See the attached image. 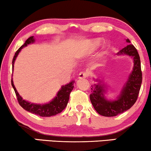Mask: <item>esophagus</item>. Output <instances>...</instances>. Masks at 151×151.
<instances>
[{"label": "esophagus", "instance_id": "obj_1", "mask_svg": "<svg viewBox=\"0 0 151 151\" xmlns=\"http://www.w3.org/2000/svg\"><path fill=\"white\" fill-rule=\"evenodd\" d=\"M88 76V72H81L79 74V79H84V78H86Z\"/></svg>", "mask_w": 151, "mask_h": 151}]
</instances>
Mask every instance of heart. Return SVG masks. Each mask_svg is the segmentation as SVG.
I'll return each mask as SVG.
<instances>
[{"instance_id": "1", "label": "heart", "mask_w": 151, "mask_h": 151, "mask_svg": "<svg viewBox=\"0 0 151 151\" xmlns=\"http://www.w3.org/2000/svg\"><path fill=\"white\" fill-rule=\"evenodd\" d=\"M100 42H101V41H100V40H95V41H93V42H92V46H98V45L100 43Z\"/></svg>"}]
</instances>
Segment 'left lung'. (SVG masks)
Listing matches in <instances>:
<instances>
[{
  "label": "left lung",
  "mask_w": 151,
  "mask_h": 151,
  "mask_svg": "<svg viewBox=\"0 0 151 151\" xmlns=\"http://www.w3.org/2000/svg\"><path fill=\"white\" fill-rule=\"evenodd\" d=\"M127 42L129 44L121 49L117 55H128L133 57L134 65L128 81L122 90L117 100L109 101L105 99L103 95V86L101 83L94 84L91 88V102L96 112L104 117H114L123 113L132 108L138 99L142 83L141 60L137 48L129 43V39H127Z\"/></svg>",
  "instance_id": "1"
}]
</instances>
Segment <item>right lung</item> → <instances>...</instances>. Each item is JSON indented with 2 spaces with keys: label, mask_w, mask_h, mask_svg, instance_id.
I'll list each match as a JSON object with an SVG mask.
<instances>
[{
  "label": "right lung",
  "mask_w": 151,
  "mask_h": 151,
  "mask_svg": "<svg viewBox=\"0 0 151 151\" xmlns=\"http://www.w3.org/2000/svg\"><path fill=\"white\" fill-rule=\"evenodd\" d=\"M34 41V36H31L25 41V43H24L22 46L16 51L13 59H12V69H13L14 60H15L18 53L20 52L21 49L23 47L29 44V43H33ZM74 81H71L68 84L62 86L60 90L58 91L57 96L52 100L51 102L43 105H38L29 103L28 101L23 100L22 98L19 95L17 90H16L15 87L13 84V81L11 80L12 86L13 87L14 92H15L17 101L22 108L26 110L27 111L35 114L36 115H39L41 117H50V116L56 115L57 114L60 113L66 108L69 101V99H70V94L74 88Z\"/></svg>",
  "instance_id": "obj_1"
}]
</instances>
